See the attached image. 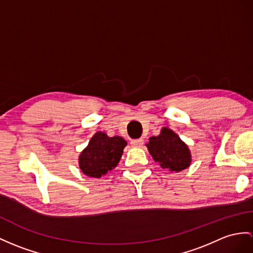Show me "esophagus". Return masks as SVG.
I'll return each mask as SVG.
<instances>
[{
  "mask_svg": "<svg viewBox=\"0 0 253 253\" xmlns=\"http://www.w3.org/2000/svg\"><path fill=\"white\" fill-rule=\"evenodd\" d=\"M143 144H144V140L141 139V138H139V139H133L131 141V145L133 147H141V146H143Z\"/></svg>",
  "mask_w": 253,
  "mask_h": 253,
  "instance_id": "obj_1",
  "label": "esophagus"
}]
</instances>
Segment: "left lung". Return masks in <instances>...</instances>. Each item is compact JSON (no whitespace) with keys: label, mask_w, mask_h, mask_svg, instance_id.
<instances>
[{"label":"left lung","mask_w":253,"mask_h":253,"mask_svg":"<svg viewBox=\"0 0 253 253\" xmlns=\"http://www.w3.org/2000/svg\"><path fill=\"white\" fill-rule=\"evenodd\" d=\"M148 151L163 169L178 171L186 169L192 162L188 145L169 127H162L158 136H152L146 144Z\"/></svg>","instance_id":"left-lung-1"}]
</instances>
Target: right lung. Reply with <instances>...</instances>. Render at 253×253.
<instances>
[{"label":"right lung","mask_w":253,"mask_h":253,"mask_svg":"<svg viewBox=\"0 0 253 253\" xmlns=\"http://www.w3.org/2000/svg\"><path fill=\"white\" fill-rule=\"evenodd\" d=\"M126 146L125 138L109 137L106 133L96 132L80 152L79 169L89 177L101 178L118 165Z\"/></svg>","instance_id":"right-lung-1"}]
</instances>
